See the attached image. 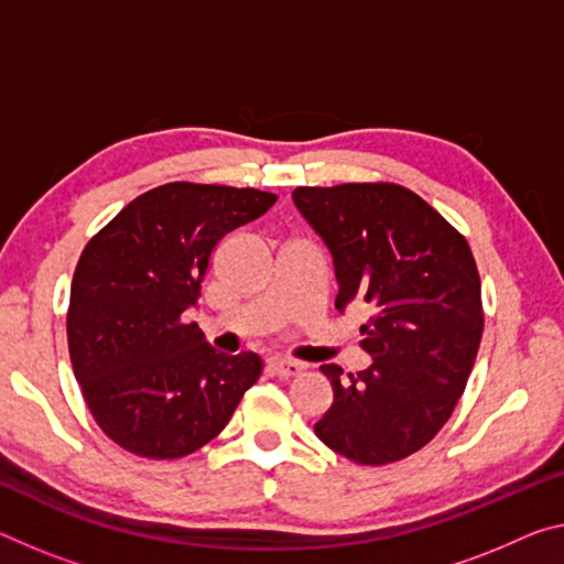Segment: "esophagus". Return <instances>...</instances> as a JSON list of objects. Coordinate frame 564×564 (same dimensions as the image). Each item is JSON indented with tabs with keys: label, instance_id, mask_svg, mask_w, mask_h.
<instances>
[{
	"label": "esophagus",
	"instance_id": "obj_1",
	"mask_svg": "<svg viewBox=\"0 0 564 564\" xmlns=\"http://www.w3.org/2000/svg\"><path fill=\"white\" fill-rule=\"evenodd\" d=\"M268 369H271V373H275V377L291 379V377H296V373H301L303 366L299 361H291V359H271L268 361Z\"/></svg>",
	"mask_w": 564,
	"mask_h": 564
}]
</instances>
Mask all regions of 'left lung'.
Listing matches in <instances>:
<instances>
[{
    "label": "left lung",
    "mask_w": 564,
    "mask_h": 564,
    "mask_svg": "<svg viewBox=\"0 0 564 564\" xmlns=\"http://www.w3.org/2000/svg\"><path fill=\"white\" fill-rule=\"evenodd\" d=\"M303 220L326 246L336 311L366 306L361 348L373 364L321 371L334 404L314 424L321 442L356 464L404 459L452 416L481 341V283L457 230L394 183L293 191Z\"/></svg>",
    "instance_id": "obj_1"
}]
</instances>
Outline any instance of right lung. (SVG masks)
<instances>
[{
    "instance_id": "obj_1",
    "label": "right lung",
    "mask_w": 564,
    "mask_h": 564,
    "mask_svg": "<svg viewBox=\"0 0 564 564\" xmlns=\"http://www.w3.org/2000/svg\"><path fill=\"white\" fill-rule=\"evenodd\" d=\"M273 193L167 183L115 216L79 256L67 341L95 422L138 457H185L223 432L261 377L256 354L228 356L185 314L220 238L261 218Z\"/></svg>"
}]
</instances>
